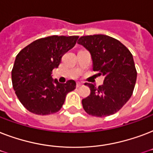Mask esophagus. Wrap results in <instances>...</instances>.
<instances>
[{"instance_id":"obj_1","label":"esophagus","mask_w":153,"mask_h":153,"mask_svg":"<svg viewBox=\"0 0 153 153\" xmlns=\"http://www.w3.org/2000/svg\"><path fill=\"white\" fill-rule=\"evenodd\" d=\"M82 86V82H77L76 84L77 87H80V86Z\"/></svg>"}]
</instances>
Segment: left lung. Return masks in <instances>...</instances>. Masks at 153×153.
Returning <instances> with one entry per match:
<instances>
[{
    "mask_svg": "<svg viewBox=\"0 0 153 153\" xmlns=\"http://www.w3.org/2000/svg\"><path fill=\"white\" fill-rule=\"evenodd\" d=\"M78 44L91 53L94 71L104 76L98 87L85 83L91 94L82 101L84 110L100 117L115 114L129 100L134 90L137 73L133 55L119 40L105 35L82 36Z\"/></svg>",
    "mask_w": 153,
    "mask_h": 153,
    "instance_id": "1",
    "label": "left lung"
}]
</instances>
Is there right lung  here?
I'll list each match as a JSON object with an SVG mask.
<instances>
[{
    "label": "right lung",
    "mask_w": 153,
    "mask_h": 153,
    "mask_svg": "<svg viewBox=\"0 0 153 153\" xmlns=\"http://www.w3.org/2000/svg\"><path fill=\"white\" fill-rule=\"evenodd\" d=\"M78 36L45 37L35 40L19 52L12 71V82L21 104L38 115H48L62 108L66 96L76 82L59 83L51 72L65 53L76 44Z\"/></svg>",
    "instance_id": "add662e5"
}]
</instances>
